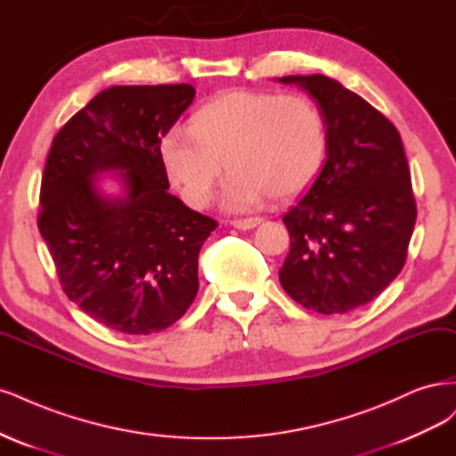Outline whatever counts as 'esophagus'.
<instances>
[{"label":"esophagus","instance_id":"34e87169","mask_svg":"<svg viewBox=\"0 0 456 456\" xmlns=\"http://www.w3.org/2000/svg\"><path fill=\"white\" fill-rule=\"evenodd\" d=\"M261 222H263L261 217H246V219H232L231 225H232L234 229L248 231V229H254V227H257Z\"/></svg>","mask_w":456,"mask_h":456}]
</instances>
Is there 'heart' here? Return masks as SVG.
I'll return each mask as SVG.
<instances>
[{
  "instance_id": "obj_1",
  "label": "heart",
  "mask_w": 456,
  "mask_h": 456,
  "mask_svg": "<svg viewBox=\"0 0 456 456\" xmlns=\"http://www.w3.org/2000/svg\"><path fill=\"white\" fill-rule=\"evenodd\" d=\"M159 142L160 165L191 208L210 202L222 165L231 172L222 204L248 210L289 199L314 182L328 155V123L311 98L263 91L217 94Z\"/></svg>"
}]
</instances>
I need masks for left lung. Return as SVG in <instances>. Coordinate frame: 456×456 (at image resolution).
<instances>
[{
	"instance_id": "obj_1",
	"label": "left lung",
	"mask_w": 456,
	"mask_h": 456,
	"mask_svg": "<svg viewBox=\"0 0 456 456\" xmlns=\"http://www.w3.org/2000/svg\"><path fill=\"white\" fill-rule=\"evenodd\" d=\"M328 123V155L314 183L282 217L291 248L278 278L288 296L320 314L375 299L400 274L417 207L400 132L339 81L286 76Z\"/></svg>"
}]
</instances>
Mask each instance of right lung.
Wrapping results in <instances>:
<instances>
[{
  "mask_svg": "<svg viewBox=\"0 0 456 456\" xmlns=\"http://www.w3.org/2000/svg\"><path fill=\"white\" fill-rule=\"evenodd\" d=\"M193 98L187 83L110 86L53 140L37 227L69 301L110 330L163 331L199 291V252L216 222L168 193L159 157Z\"/></svg>",
  "mask_w": 456,
  "mask_h": 456,
  "instance_id": "obj_1",
  "label": "right lung"
}]
</instances>
